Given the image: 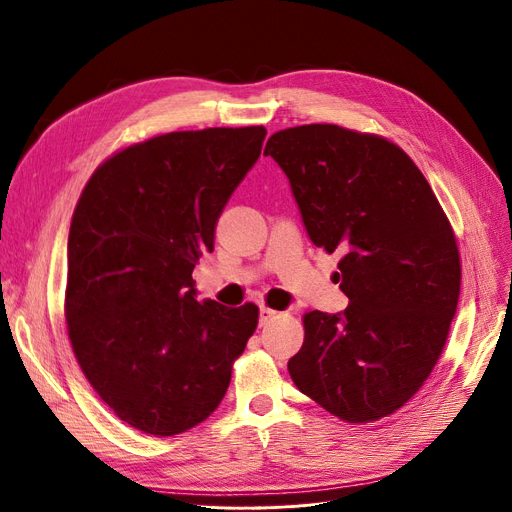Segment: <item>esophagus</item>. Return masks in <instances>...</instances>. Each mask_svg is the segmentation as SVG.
I'll return each instance as SVG.
<instances>
[{"instance_id":"34e87169","label":"esophagus","mask_w":512,"mask_h":512,"mask_svg":"<svg viewBox=\"0 0 512 512\" xmlns=\"http://www.w3.org/2000/svg\"><path fill=\"white\" fill-rule=\"evenodd\" d=\"M276 316H278V311H274V309H270V307H261V309H259V324H261V326L270 324Z\"/></svg>"}]
</instances>
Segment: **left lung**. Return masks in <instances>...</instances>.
I'll return each instance as SVG.
<instances>
[{
    "label": "left lung",
    "instance_id": "obj_1",
    "mask_svg": "<svg viewBox=\"0 0 512 512\" xmlns=\"http://www.w3.org/2000/svg\"><path fill=\"white\" fill-rule=\"evenodd\" d=\"M263 154L286 173L307 236L339 251L349 305L309 311L288 372L301 393L347 422L393 414L446 345L460 255L429 182L393 142L339 125L276 131Z\"/></svg>",
    "mask_w": 512,
    "mask_h": 512
}]
</instances>
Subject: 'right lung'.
<instances>
[{
  "label": "right lung",
  "instance_id": "1",
  "mask_svg": "<svg viewBox=\"0 0 512 512\" xmlns=\"http://www.w3.org/2000/svg\"><path fill=\"white\" fill-rule=\"evenodd\" d=\"M265 133L171 131L113 154L81 192L66 328L85 379L133 429L171 437L203 422L257 328L253 303L198 301L192 270Z\"/></svg>",
  "mask_w": 512,
  "mask_h": 512
}]
</instances>
